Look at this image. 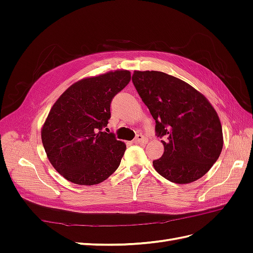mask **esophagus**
<instances>
[{"label":"esophagus","mask_w":253,"mask_h":253,"mask_svg":"<svg viewBox=\"0 0 253 253\" xmlns=\"http://www.w3.org/2000/svg\"><path fill=\"white\" fill-rule=\"evenodd\" d=\"M135 143H144L147 142V138H145V136H143L142 134H138L136 136V138L134 139Z\"/></svg>","instance_id":"1"}]
</instances>
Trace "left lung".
Masks as SVG:
<instances>
[{
    "mask_svg": "<svg viewBox=\"0 0 253 253\" xmlns=\"http://www.w3.org/2000/svg\"><path fill=\"white\" fill-rule=\"evenodd\" d=\"M132 81L154 118L165 152L155 170L175 183L197 180L215 164L223 149L218 115L200 91L156 71H135Z\"/></svg>",
    "mask_w": 253,
    "mask_h": 253,
    "instance_id": "left-lung-1",
    "label": "left lung"
}]
</instances>
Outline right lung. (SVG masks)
<instances>
[{"label":"right lung","instance_id":"1","mask_svg":"<svg viewBox=\"0 0 253 253\" xmlns=\"http://www.w3.org/2000/svg\"><path fill=\"white\" fill-rule=\"evenodd\" d=\"M131 80L128 71L82 79L59 97L45 120L42 143L64 178L82 186L100 183L117 170L126 145L103 128L111 102Z\"/></svg>","mask_w":253,"mask_h":253}]
</instances>
